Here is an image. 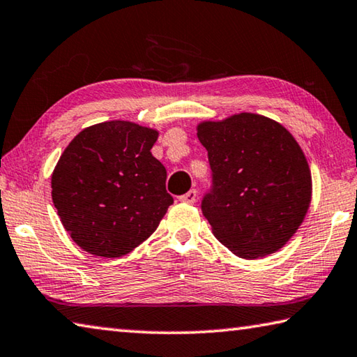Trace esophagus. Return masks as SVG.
I'll return each instance as SVG.
<instances>
[{
    "instance_id": "1",
    "label": "esophagus",
    "mask_w": 357,
    "mask_h": 357,
    "mask_svg": "<svg viewBox=\"0 0 357 357\" xmlns=\"http://www.w3.org/2000/svg\"><path fill=\"white\" fill-rule=\"evenodd\" d=\"M179 202L183 203H187V204H193L197 202V190L192 189L185 193V195H181L179 197Z\"/></svg>"
}]
</instances>
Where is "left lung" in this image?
I'll list each match as a JSON object with an SVG mask.
<instances>
[{
	"mask_svg": "<svg viewBox=\"0 0 357 357\" xmlns=\"http://www.w3.org/2000/svg\"><path fill=\"white\" fill-rule=\"evenodd\" d=\"M213 185L202 200L214 236L234 255L255 259L285 245L304 220L312 174L293 135L255 113L204 121Z\"/></svg>",
	"mask_w": 357,
	"mask_h": 357,
	"instance_id": "left-lung-1",
	"label": "left lung"
}]
</instances>
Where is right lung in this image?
<instances>
[{
  "instance_id": "right-lung-1",
  "label": "right lung",
  "mask_w": 357,
  "mask_h": 357,
  "mask_svg": "<svg viewBox=\"0 0 357 357\" xmlns=\"http://www.w3.org/2000/svg\"><path fill=\"white\" fill-rule=\"evenodd\" d=\"M157 137L129 121H108L83 129L59 157L53 204L84 252L119 258L159 227L173 197L165 167L151 154Z\"/></svg>"
}]
</instances>
